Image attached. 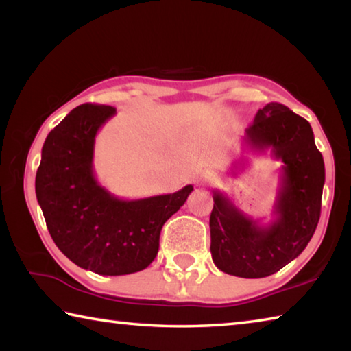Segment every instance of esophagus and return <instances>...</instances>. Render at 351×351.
I'll list each match as a JSON object with an SVG mask.
<instances>
[{
  "instance_id": "obj_1",
  "label": "esophagus",
  "mask_w": 351,
  "mask_h": 351,
  "mask_svg": "<svg viewBox=\"0 0 351 351\" xmlns=\"http://www.w3.org/2000/svg\"><path fill=\"white\" fill-rule=\"evenodd\" d=\"M199 181H203L204 184H212L217 181V175L213 171H203L199 176Z\"/></svg>"
}]
</instances>
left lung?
I'll list each match as a JSON object with an SVG mask.
<instances>
[{"mask_svg": "<svg viewBox=\"0 0 351 351\" xmlns=\"http://www.w3.org/2000/svg\"><path fill=\"white\" fill-rule=\"evenodd\" d=\"M245 142L249 150H271L283 162L272 218L269 223L254 219L215 190L210 254L226 274L261 278L280 271L310 243L320 217L325 165L310 122L282 104L271 102L257 111ZM239 165L245 167V159L234 167Z\"/></svg>", "mask_w": 351, "mask_h": 351, "instance_id": "1", "label": "left lung"}]
</instances>
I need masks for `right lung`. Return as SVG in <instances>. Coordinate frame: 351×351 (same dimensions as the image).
Returning <instances> with one entry per match:
<instances>
[{
  "label": "right lung",
  "mask_w": 351,
  "mask_h": 351,
  "mask_svg": "<svg viewBox=\"0 0 351 351\" xmlns=\"http://www.w3.org/2000/svg\"><path fill=\"white\" fill-rule=\"evenodd\" d=\"M116 114L106 105L74 108L47 134L35 176V193L57 247L83 269L125 276L145 269L156 257L159 235L193 186L175 193L122 199L94 175V142Z\"/></svg>",
  "instance_id": "obj_1"
}]
</instances>
